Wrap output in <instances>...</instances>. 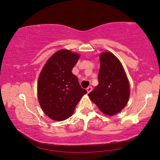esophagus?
Returning <instances> with one entry per match:
<instances>
[{"label": "esophagus", "mask_w": 160, "mask_h": 160, "mask_svg": "<svg viewBox=\"0 0 160 160\" xmlns=\"http://www.w3.org/2000/svg\"><path fill=\"white\" fill-rule=\"evenodd\" d=\"M92 90V88L91 86L90 87H88V88H87V91H88V93H90Z\"/></svg>", "instance_id": "1"}]
</instances>
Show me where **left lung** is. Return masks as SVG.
<instances>
[{"instance_id":"obj_1","label":"left lung","mask_w":160,"mask_h":160,"mask_svg":"<svg viewBox=\"0 0 160 160\" xmlns=\"http://www.w3.org/2000/svg\"><path fill=\"white\" fill-rule=\"evenodd\" d=\"M99 84L88 94L92 102L105 115L113 116L128 104L130 85L123 65L110 51L99 54Z\"/></svg>"}]
</instances>
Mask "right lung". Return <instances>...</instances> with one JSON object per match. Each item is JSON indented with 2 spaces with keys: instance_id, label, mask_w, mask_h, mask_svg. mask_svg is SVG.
<instances>
[{
  "instance_id": "obj_1",
  "label": "right lung",
  "mask_w": 160,
  "mask_h": 160,
  "mask_svg": "<svg viewBox=\"0 0 160 160\" xmlns=\"http://www.w3.org/2000/svg\"><path fill=\"white\" fill-rule=\"evenodd\" d=\"M79 58L78 53L58 50L41 70L37 81L38 101L44 113L52 120L61 121L71 116L87 93L72 72Z\"/></svg>"
}]
</instances>
